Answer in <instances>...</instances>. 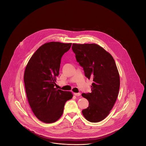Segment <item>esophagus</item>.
Wrapping results in <instances>:
<instances>
[{
  "label": "esophagus",
  "mask_w": 146,
  "mask_h": 146,
  "mask_svg": "<svg viewBox=\"0 0 146 146\" xmlns=\"http://www.w3.org/2000/svg\"><path fill=\"white\" fill-rule=\"evenodd\" d=\"M74 95L75 96H80V93L78 92V93H74Z\"/></svg>",
  "instance_id": "1"
}]
</instances>
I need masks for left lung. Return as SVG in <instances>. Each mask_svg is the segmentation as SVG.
Segmentation results:
<instances>
[{
    "mask_svg": "<svg viewBox=\"0 0 146 146\" xmlns=\"http://www.w3.org/2000/svg\"><path fill=\"white\" fill-rule=\"evenodd\" d=\"M72 48L85 76L94 82L91 92L82 94L89 102L82 113L87 120L99 122L110 114L118 97L120 78L116 64L111 55L97 44H73Z\"/></svg>",
    "mask_w": 146,
    "mask_h": 146,
    "instance_id": "obj_1",
    "label": "left lung"
}]
</instances>
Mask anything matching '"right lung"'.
Masks as SVG:
<instances>
[{"label": "right lung", "mask_w": 146, "mask_h": 146, "mask_svg": "<svg viewBox=\"0 0 146 146\" xmlns=\"http://www.w3.org/2000/svg\"><path fill=\"white\" fill-rule=\"evenodd\" d=\"M72 43L50 42L43 44L29 60L24 82L29 104L35 117L45 123L55 122L62 115L66 101L73 94L55 88L61 58Z\"/></svg>", "instance_id": "right-lung-1"}]
</instances>
